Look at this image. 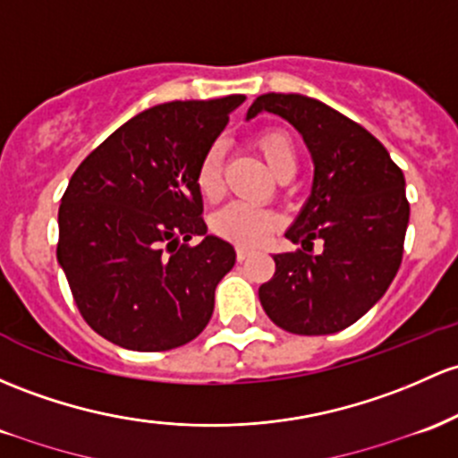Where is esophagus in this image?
Segmentation results:
<instances>
[{"instance_id":"obj_1","label":"esophagus","mask_w":458,"mask_h":458,"mask_svg":"<svg viewBox=\"0 0 458 458\" xmlns=\"http://www.w3.org/2000/svg\"><path fill=\"white\" fill-rule=\"evenodd\" d=\"M250 256H252V252H250V250L237 248V260H239V263H243V260H248Z\"/></svg>"}]
</instances>
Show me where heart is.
<instances>
[{
	"label": "heart",
	"instance_id": "obj_1",
	"mask_svg": "<svg viewBox=\"0 0 458 458\" xmlns=\"http://www.w3.org/2000/svg\"><path fill=\"white\" fill-rule=\"evenodd\" d=\"M254 145L276 175L295 172V160H298L295 158V145L284 130H265L254 139ZM195 184H198L199 195L204 199H217L224 191L221 149L217 145L206 149L202 160H199L198 172H195ZM210 225L219 237L233 241L237 245H245V248H254V245L265 243L269 239V234L278 225V219L271 210L234 202L217 210L210 219Z\"/></svg>",
	"mask_w": 458,
	"mask_h": 458
}]
</instances>
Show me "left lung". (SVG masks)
<instances>
[{"label":"left lung","mask_w":458,"mask_h":458,"mask_svg":"<svg viewBox=\"0 0 458 458\" xmlns=\"http://www.w3.org/2000/svg\"><path fill=\"white\" fill-rule=\"evenodd\" d=\"M280 114L309 145L313 191L286 239L302 250L276 254V274L260 284L267 318L293 335H333L363 318L398 274L409 225L404 174L363 125L313 98L267 93L248 119ZM325 241L310 255L312 241Z\"/></svg>","instance_id":"left-lung-1"}]
</instances>
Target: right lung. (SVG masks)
I'll return each mask as SVG.
<instances>
[{
    "mask_svg": "<svg viewBox=\"0 0 458 458\" xmlns=\"http://www.w3.org/2000/svg\"><path fill=\"white\" fill-rule=\"evenodd\" d=\"M243 95L148 108L75 169L58 210L56 256L84 321L110 344H189L215 309L234 248L206 234L198 165ZM202 236L203 243L188 241Z\"/></svg>",
    "mask_w": 458,
    "mask_h": 458,
    "instance_id": "right-lung-1",
    "label": "right lung"
}]
</instances>
